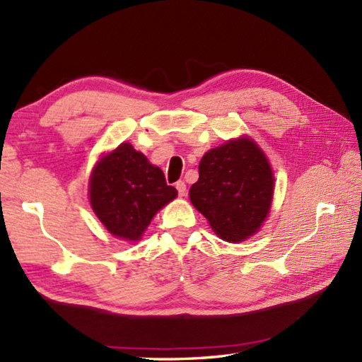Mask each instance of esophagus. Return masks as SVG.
Instances as JSON below:
<instances>
[{"label":"esophagus","mask_w":362,"mask_h":362,"mask_svg":"<svg viewBox=\"0 0 362 362\" xmlns=\"http://www.w3.org/2000/svg\"><path fill=\"white\" fill-rule=\"evenodd\" d=\"M175 188H177V191H179V196H185L187 194V183L185 182L179 180V182L175 183Z\"/></svg>","instance_id":"obj_1"}]
</instances>
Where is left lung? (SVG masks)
Masks as SVG:
<instances>
[{"label":"left lung","mask_w":362,"mask_h":362,"mask_svg":"<svg viewBox=\"0 0 362 362\" xmlns=\"http://www.w3.org/2000/svg\"><path fill=\"white\" fill-rule=\"evenodd\" d=\"M274 174L264 152L247 136L210 149L189 188L194 209L219 238L240 243L257 233L271 210Z\"/></svg>","instance_id":"1"}]
</instances>
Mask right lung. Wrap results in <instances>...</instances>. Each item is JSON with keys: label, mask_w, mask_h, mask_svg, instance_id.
<instances>
[{"label": "right lung", "mask_w": 362, "mask_h": 362, "mask_svg": "<svg viewBox=\"0 0 362 362\" xmlns=\"http://www.w3.org/2000/svg\"><path fill=\"white\" fill-rule=\"evenodd\" d=\"M90 204L109 232L126 241L141 240L156 213L177 196L160 168L130 143L98 161L90 177Z\"/></svg>", "instance_id": "right-lung-1"}]
</instances>
